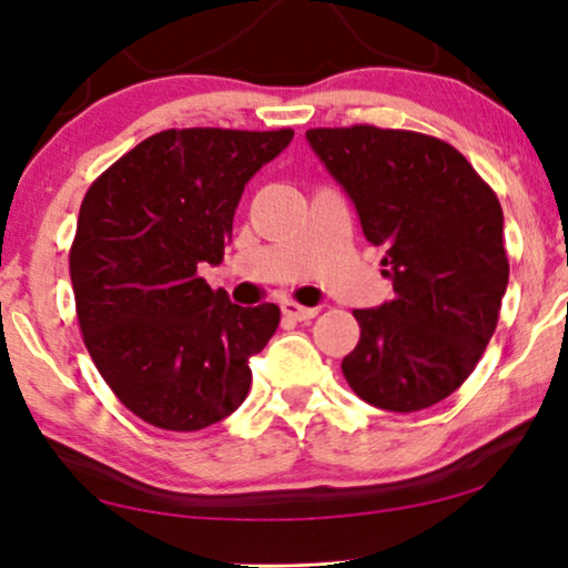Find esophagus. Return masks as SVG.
<instances>
[{
    "label": "esophagus",
    "mask_w": 568,
    "mask_h": 568,
    "mask_svg": "<svg viewBox=\"0 0 568 568\" xmlns=\"http://www.w3.org/2000/svg\"><path fill=\"white\" fill-rule=\"evenodd\" d=\"M282 313H284L286 317H292V321H313V317H315L317 313H321V310H317V307L297 305V302L286 300L284 305H282Z\"/></svg>",
    "instance_id": "esophagus-1"
}]
</instances>
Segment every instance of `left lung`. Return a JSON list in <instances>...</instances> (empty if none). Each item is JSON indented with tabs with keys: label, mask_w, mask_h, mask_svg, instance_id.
I'll return each mask as SVG.
<instances>
[{
	"label": "left lung",
	"mask_w": 568,
	"mask_h": 568,
	"mask_svg": "<svg viewBox=\"0 0 568 568\" xmlns=\"http://www.w3.org/2000/svg\"><path fill=\"white\" fill-rule=\"evenodd\" d=\"M307 142L344 185L362 232L385 247L395 297L354 310L362 336L341 362L372 406L414 414L453 395L491 341L509 258L491 185L453 144L372 123L310 129Z\"/></svg>",
	"instance_id": "left-lung-1"
}]
</instances>
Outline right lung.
Returning a JSON list of instances; mask_svg holds the SVG:
<instances>
[{"label": "right lung", "instance_id": "1", "mask_svg": "<svg viewBox=\"0 0 568 568\" xmlns=\"http://www.w3.org/2000/svg\"><path fill=\"white\" fill-rule=\"evenodd\" d=\"M292 129H165L100 173L69 247L82 341L115 398L142 422L199 432L251 390L247 359L278 307H240L199 276L220 263L245 183Z\"/></svg>", "mask_w": 568, "mask_h": 568}]
</instances>
